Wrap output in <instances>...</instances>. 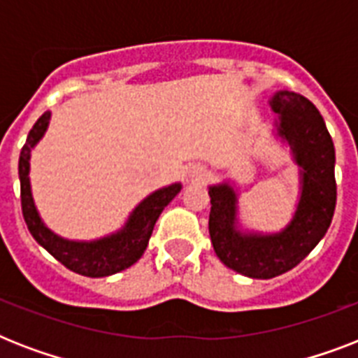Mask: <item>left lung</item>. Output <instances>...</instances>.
Wrapping results in <instances>:
<instances>
[{
	"instance_id": "left-lung-1",
	"label": "left lung",
	"mask_w": 358,
	"mask_h": 358,
	"mask_svg": "<svg viewBox=\"0 0 358 358\" xmlns=\"http://www.w3.org/2000/svg\"><path fill=\"white\" fill-rule=\"evenodd\" d=\"M278 135L288 141L303 169V193L292 223L278 234H239L236 193L229 184L210 187V238L224 266L250 278H273L305 260L331 227L336 206L334 145L316 106L295 92L280 91L271 100Z\"/></svg>"
}]
</instances>
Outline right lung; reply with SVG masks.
<instances>
[{
    "mask_svg": "<svg viewBox=\"0 0 358 358\" xmlns=\"http://www.w3.org/2000/svg\"><path fill=\"white\" fill-rule=\"evenodd\" d=\"M50 113H44L31 128L25 145L22 146L18 162L20 174V199H22V213L31 236L50 252V255L69 267L70 271L80 273L83 277H108L134 266L145 252L148 239L152 236L159 213L174 196L178 195L182 185L173 184L169 187L152 193L135 208L129 215L128 223L120 232L98 241H66L59 238L44 227L36 213L35 202L31 196L29 187V154L48 128Z\"/></svg>",
    "mask_w": 358,
    "mask_h": 358,
    "instance_id": "add662e5",
    "label": "right lung"
}]
</instances>
